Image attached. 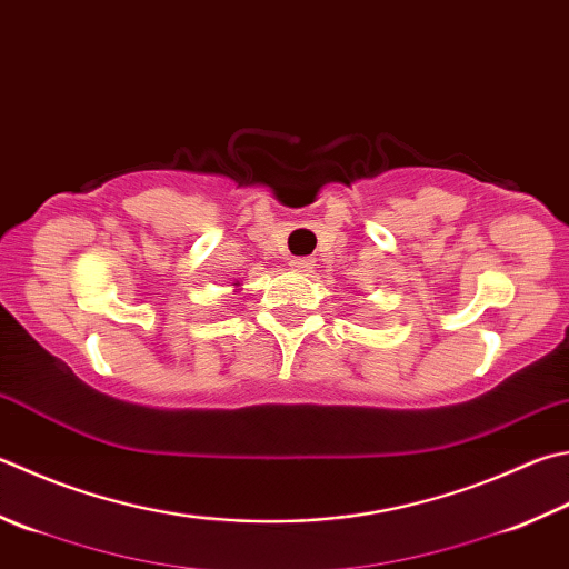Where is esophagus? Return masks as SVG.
I'll return each mask as SVG.
<instances>
[{
    "label": "esophagus",
    "instance_id": "esophagus-1",
    "mask_svg": "<svg viewBox=\"0 0 569 569\" xmlns=\"http://www.w3.org/2000/svg\"><path fill=\"white\" fill-rule=\"evenodd\" d=\"M289 264H292L295 272H309L315 267V260H312V257H295V260Z\"/></svg>",
    "mask_w": 569,
    "mask_h": 569
}]
</instances>
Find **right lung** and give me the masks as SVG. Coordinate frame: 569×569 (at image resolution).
Instances as JSON below:
<instances>
[{"label":"right lung","mask_w":569,"mask_h":569,"mask_svg":"<svg viewBox=\"0 0 569 569\" xmlns=\"http://www.w3.org/2000/svg\"><path fill=\"white\" fill-rule=\"evenodd\" d=\"M234 284H240V282H234Z\"/></svg>","instance_id":"obj_1"}]
</instances>
